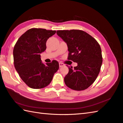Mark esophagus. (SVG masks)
I'll list each match as a JSON object with an SVG mask.
<instances>
[{"label":"esophagus","instance_id":"1","mask_svg":"<svg viewBox=\"0 0 123 123\" xmlns=\"http://www.w3.org/2000/svg\"><path fill=\"white\" fill-rule=\"evenodd\" d=\"M63 66H64V64L62 63V62H59V67H60V68H61V67H63Z\"/></svg>","mask_w":123,"mask_h":123}]
</instances>
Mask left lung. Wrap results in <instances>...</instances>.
Segmentation results:
<instances>
[{
	"label": "left lung",
	"instance_id": "8db88e82",
	"mask_svg": "<svg viewBox=\"0 0 123 123\" xmlns=\"http://www.w3.org/2000/svg\"><path fill=\"white\" fill-rule=\"evenodd\" d=\"M57 35L67 43L68 60L78 66L70 68L64 78L66 85L76 91L87 89L94 82L102 63L100 46L94 38L80 30H57Z\"/></svg>",
	"mask_w": 123,
	"mask_h": 123
}]
</instances>
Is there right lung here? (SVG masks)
<instances>
[{"label": "right lung", "instance_id": "obj_1", "mask_svg": "<svg viewBox=\"0 0 123 123\" xmlns=\"http://www.w3.org/2000/svg\"><path fill=\"white\" fill-rule=\"evenodd\" d=\"M55 33V30L31 28L18 38L14 46V67L22 80L30 88L46 87L58 70L59 64L56 60L44 64L40 58V53L46 49L47 39Z\"/></svg>", "mask_w": 123, "mask_h": 123}]
</instances>
